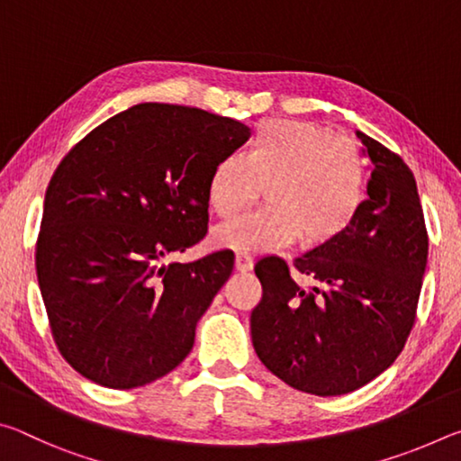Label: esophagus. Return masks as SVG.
<instances>
[{
  "label": "esophagus",
  "mask_w": 461,
  "mask_h": 461,
  "mask_svg": "<svg viewBox=\"0 0 461 461\" xmlns=\"http://www.w3.org/2000/svg\"><path fill=\"white\" fill-rule=\"evenodd\" d=\"M252 267H254L252 254H248V252H238V254H236V268H238L240 272L252 270Z\"/></svg>",
  "instance_id": "esophagus-1"
}]
</instances>
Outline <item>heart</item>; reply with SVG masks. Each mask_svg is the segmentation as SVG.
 Wrapping results in <instances>:
<instances>
[{
    "instance_id": "heart-1",
    "label": "heart",
    "mask_w": 461,
    "mask_h": 461,
    "mask_svg": "<svg viewBox=\"0 0 461 461\" xmlns=\"http://www.w3.org/2000/svg\"><path fill=\"white\" fill-rule=\"evenodd\" d=\"M268 207L215 231L217 244L238 252H268L293 244L317 248L343 236L360 213L366 162L352 140L313 122L272 120L249 140L246 158L223 156L209 178V203L231 217L260 197Z\"/></svg>"
}]
</instances>
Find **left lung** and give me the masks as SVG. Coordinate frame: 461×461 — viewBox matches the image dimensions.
<instances>
[{
    "label": "left lung",
    "instance_id": "1",
    "mask_svg": "<svg viewBox=\"0 0 461 461\" xmlns=\"http://www.w3.org/2000/svg\"><path fill=\"white\" fill-rule=\"evenodd\" d=\"M372 175L343 236L296 256H267L254 272L262 299L249 317L262 364L288 386L317 396L368 384L402 352L415 325L429 238L415 176L399 154L356 131ZM307 276L311 287L292 278Z\"/></svg>",
    "mask_w": 461,
    "mask_h": 461
}]
</instances>
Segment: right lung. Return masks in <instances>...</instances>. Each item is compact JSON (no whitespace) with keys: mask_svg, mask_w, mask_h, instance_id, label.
Listing matches in <instances>:
<instances>
[{"mask_svg":"<svg viewBox=\"0 0 461 461\" xmlns=\"http://www.w3.org/2000/svg\"><path fill=\"white\" fill-rule=\"evenodd\" d=\"M249 128L197 107L140 104L91 130L54 170L36 275L62 357L95 384H150L189 356L233 252L170 262L205 238L209 178Z\"/></svg>","mask_w":461,"mask_h":461,"instance_id":"1","label":"right lung"}]
</instances>
